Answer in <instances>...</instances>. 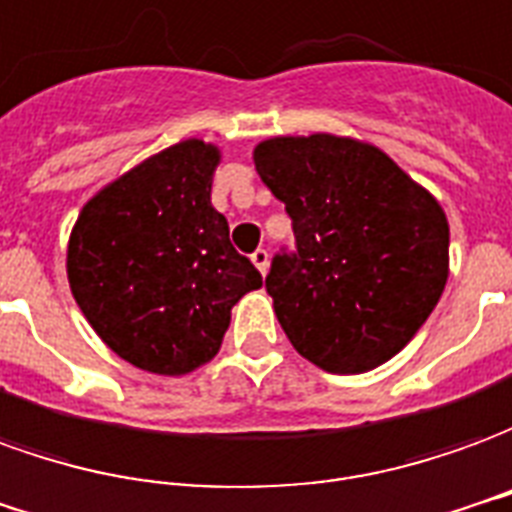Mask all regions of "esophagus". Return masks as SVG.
<instances>
[{"instance_id":"esophagus-1","label":"esophagus","mask_w":512,"mask_h":512,"mask_svg":"<svg viewBox=\"0 0 512 512\" xmlns=\"http://www.w3.org/2000/svg\"><path fill=\"white\" fill-rule=\"evenodd\" d=\"M250 262L256 264V270H259V273L267 275V267H270V253H267L264 248H259L253 256H250Z\"/></svg>"}]
</instances>
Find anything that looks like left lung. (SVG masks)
<instances>
[{"mask_svg": "<svg viewBox=\"0 0 512 512\" xmlns=\"http://www.w3.org/2000/svg\"><path fill=\"white\" fill-rule=\"evenodd\" d=\"M253 162L295 228L297 250L278 253L264 281L292 347L333 375L386 364L447 286L441 204L353 137H267Z\"/></svg>", "mask_w": 512, "mask_h": 512, "instance_id": "left-lung-1", "label": "left lung"}]
</instances>
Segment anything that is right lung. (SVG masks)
<instances>
[{"mask_svg":"<svg viewBox=\"0 0 512 512\" xmlns=\"http://www.w3.org/2000/svg\"><path fill=\"white\" fill-rule=\"evenodd\" d=\"M217 165L220 148L181 140L101 187L71 228L76 306L112 353L154 375L209 364L231 308L262 286L212 206Z\"/></svg>","mask_w":512,"mask_h":512,"instance_id":"add662e5","label":"right lung"}]
</instances>
